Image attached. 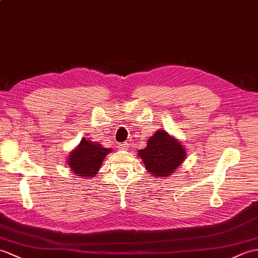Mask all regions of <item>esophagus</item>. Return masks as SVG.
<instances>
[{"instance_id": "34e87169", "label": "esophagus", "mask_w": 258, "mask_h": 258, "mask_svg": "<svg viewBox=\"0 0 258 258\" xmlns=\"http://www.w3.org/2000/svg\"><path fill=\"white\" fill-rule=\"evenodd\" d=\"M128 146H130V144L127 142H124V143L118 144V148L122 149V151H127Z\"/></svg>"}]
</instances>
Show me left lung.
Returning a JSON list of instances; mask_svg holds the SVG:
<instances>
[{
  "instance_id": "8db88e82",
  "label": "left lung",
  "mask_w": 258,
  "mask_h": 258,
  "mask_svg": "<svg viewBox=\"0 0 258 258\" xmlns=\"http://www.w3.org/2000/svg\"><path fill=\"white\" fill-rule=\"evenodd\" d=\"M147 171L155 177H167L180 166L185 158L181 143L165 130H158L149 137L147 146L139 151Z\"/></svg>"
}]
</instances>
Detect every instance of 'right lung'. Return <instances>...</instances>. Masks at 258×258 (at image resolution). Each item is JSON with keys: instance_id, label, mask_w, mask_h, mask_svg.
<instances>
[{"instance_id": "right-lung-1", "label": "right lung", "mask_w": 258, "mask_h": 258, "mask_svg": "<svg viewBox=\"0 0 258 258\" xmlns=\"http://www.w3.org/2000/svg\"><path fill=\"white\" fill-rule=\"evenodd\" d=\"M111 148H105L99 143L82 139L68 157V166L74 173L81 178H91L97 175L103 159Z\"/></svg>"}]
</instances>
